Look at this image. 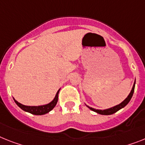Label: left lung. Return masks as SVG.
I'll return each instance as SVG.
<instances>
[{
  "label": "left lung",
  "mask_w": 145,
  "mask_h": 145,
  "mask_svg": "<svg viewBox=\"0 0 145 145\" xmlns=\"http://www.w3.org/2000/svg\"><path fill=\"white\" fill-rule=\"evenodd\" d=\"M135 84H136V80H135V82H134V83H133V86L132 89H131V92H130V93H129L128 96L127 97V98H126V99H125L124 101H122V102H121L120 104L116 105H115V106L111 107V108H108V109L99 110V109H95V108L89 107L88 105H87L86 103H85V104H86V106L89 108V109H91V110H93V111L96 112V113H97V114H101V115H111V114H114V113L117 112L118 110H120V109H121V108H123L124 107H125L127 104H128V103L130 102V101H131V98H132L133 94V92H134Z\"/></svg>",
  "instance_id": "8db88e82"
}]
</instances>
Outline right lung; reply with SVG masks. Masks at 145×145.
Listing matches in <instances>:
<instances>
[{
  "label": "right lung",
  "mask_w": 145,
  "mask_h": 145,
  "mask_svg": "<svg viewBox=\"0 0 145 145\" xmlns=\"http://www.w3.org/2000/svg\"><path fill=\"white\" fill-rule=\"evenodd\" d=\"M59 90H60V88L57 91L54 99L52 102H50L48 104L42 105H38V106H28V105H24L21 104V103H18V101L15 100L14 98L13 99H14V103L18 105V106L21 108L22 110H24V111L30 113V114H34V115H44V114H47V113L51 111L55 107L56 105H57L58 101V93H59Z\"/></svg>",
  "instance_id": "add662e5"
}]
</instances>
